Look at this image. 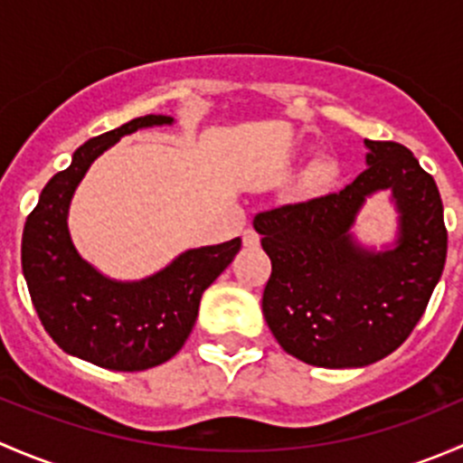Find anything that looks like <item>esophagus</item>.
Masks as SVG:
<instances>
[{"label":"esophagus","instance_id":"obj_1","mask_svg":"<svg viewBox=\"0 0 463 463\" xmlns=\"http://www.w3.org/2000/svg\"><path fill=\"white\" fill-rule=\"evenodd\" d=\"M241 240H244L246 249H258V246H260V235L253 231V228H246L244 237H241Z\"/></svg>","mask_w":463,"mask_h":463}]
</instances>
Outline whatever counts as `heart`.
<instances>
[{
  "label": "heart",
  "mask_w": 463,
  "mask_h": 463,
  "mask_svg": "<svg viewBox=\"0 0 463 463\" xmlns=\"http://www.w3.org/2000/svg\"><path fill=\"white\" fill-rule=\"evenodd\" d=\"M331 176H334V165L329 161L316 163L314 170H311V184L314 185H325L329 184Z\"/></svg>",
  "instance_id": "1"
}]
</instances>
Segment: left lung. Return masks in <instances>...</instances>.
<instances>
[{"label": "left lung", "mask_w": 463, "mask_h": 463, "mask_svg": "<svg viewBox=\"0 0 463 463\" xmlns=\"http://www.w3.org/2000/svg\"><path fill=\"white\" fill-rule=\"evenodd\" d=\"M367 170L340 193L279 205L253 219L270 278L261 311L282 349L329 370L381 361L421 320L443 273L448 231L434 179L405 145L370 141ZM392 189L394 250L370 251L348 232L364 199Z\"/></svg>", "instance_id": "obj_1"}]
</instances>
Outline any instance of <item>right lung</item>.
Listing matches in <instances>:
<instances>
[{"label":"right lung","instance_id":"right-lung-1","mask_svg":"<svg viewBox=\"0 0 463 463\" xmlns=\"http://www.w3.org/2000/svg\"><path fill=\"white\" fill-rule=\"evenodd\" d=\"M149 114L89 138L67 170L44 185L22 235V270L46 334L62 352L114 372H141L170 361L193 331L205 288L223 273L241 240L185 250L138 282H116L78 255L67 214L89 165L137 129L172 125Z\"/></svg>","mask_w":463,"mask_h":463}]
</instances>
